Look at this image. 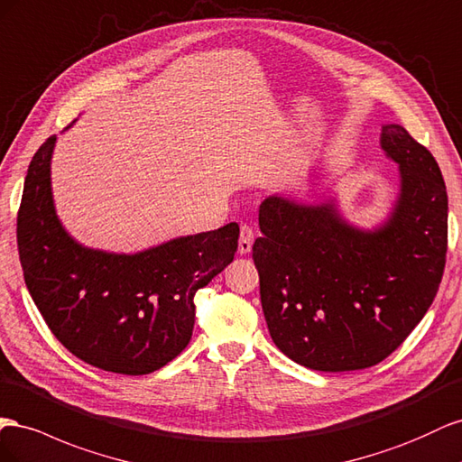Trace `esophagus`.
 I'll return each mask as SVG.
<instances>
[{
    "instance_id": "1",
    "label": "esophagus",
    "mask_w": 462,
    "mask_h": 462,
    "mask_svg": "<svg viewBox=\"0 0 462 462\" xmlns=\"http://www.w3.org/2000/svg\"><path fill=\"white\" fill-rule=\"evenodd\" d=\"M254 240H255L254 230L249 228V226H242V230H240V242H238V254L240 255H247L249 252H252Z\"/></svg>"
}]
</instances>
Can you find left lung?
<instances>
[{
  "mask_svg": "<svg viewBox=\"0 0 462 462\" xmlns=\"http://www.w3.org/2000/svg\"><path fill=\"white\" fill-rule=\"evenodd\" d=\"M399 166V191L374 228L348 222L335 197L304 203L281 193L259 205L254 244L271 338L318 372L372 367L424 318L445 269L447 191L431 152L399 124L381 127Z\"/></svg>",
  "mask_w": 462,
  "mask_h": 462,
  "instance_id": "left-lung-1",
  "label": "left lung"
}]
</instances>
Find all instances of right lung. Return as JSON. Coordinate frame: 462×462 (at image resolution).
<instances>
[{
    "label": "right lung",
    "mask_w": 462,
    "mask_h": 462,
    "mask_svg": "<svg viewBox=\"0 0 462 462\" xmlns=\"http://www.w3.org/2000/svg\"><path fill=\"white\" fill-rule=\"evenodd\" d=\"M56 141L36 151L24 178L17 244L26 288L50 331L77 358L112 374H152L189 345L193 296L230 265L240 226L230 222L135 254L87 247L58 217Z\"/></svg>",
    "instance_id": "obj_1"
}]
</instances>
